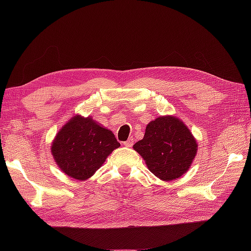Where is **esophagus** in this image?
<instances>
[{
  "instance_id": "esophagus-1",
  "label": "esophagus",
  "mask_w": 251,
  "mask_h": 251,
  "mask_svg": "<svg viewBox=\"0 0 251 251\" xmlns=\"http://www.w3.org/2000/svg\"><path fill=\"white\" fill-rule=\"evenodd\" d=\"M124 144L126 147H127V148H131L133 144H134V139H132V138H130V139H127L126 141H125L124 142Z\"/></svg>"
}]
</instances>
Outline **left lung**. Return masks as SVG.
<instances>
[{"label": "left lung", "instance_id": "8db88e82", "mask_svg": "<svg viewBox=\"0 0 251 251\" xmlns=\"http://www.w3.org/2000/svg\"><path fill=\"white\" fill-rule=\"evenodd\" d=\"M134 150L146 160L156 177L171 181L181 177L197 154V142L187 126L176 117L161 116L146 128Z\"/></svg>", "mask_w": 251, "mask_h": 251}]
</instances>
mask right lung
I'll return each instance as SVG.
<instances>
[{
  "label": "right lung",
  "instance_id": "add662e5",
  "mask_svg": "<svg viewBox=\"0 0 251 251\" xmlns=\"http://www.w3.org/2000/svg\"><path fill=\"white\" fill-rule=\"evenodd\" d=\"M120 143L92 118L76 115L58 132L51 153L59 169L76 180H87Z\"/></svg>",
  "mask_w": 251,
  "mask_h": 251
}]
</instances>
